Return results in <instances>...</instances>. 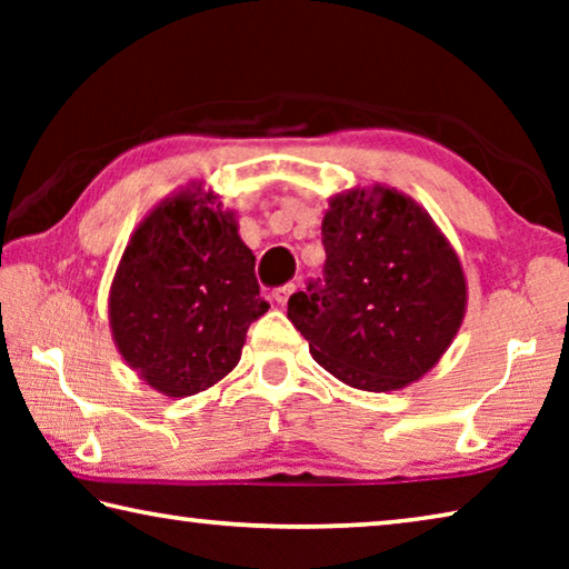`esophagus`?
I'll return each instance as SVG.
<instances>
[{"instance_id":"obj_1","label":"esophagus","mask_w":569,"mask_h":569,"mask_svg":"<svg viewBox=\"0 0 569 569\" xmlns=\"http://www.w3.org/2000/svg\"><path fill=\"white\" fill-rule=\"evenodd\" d=\"M296 291V286L293 283H286V286H281V288H276V291L271 293V298H273V303L276 306H286L288 303V298H291V293Z\"/></svg>"}]
</instances>
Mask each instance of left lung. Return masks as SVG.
<instances>
[{"mask_svg": "<svg viewBox=\"0 0 569 569\" xmlns=\"http://www.w3.org/2000/svg\"><path fill=\"white\" fill-rule=\"evenodd\" d=\"M323 286L288 298L308 351L346 387L397 391L439 363L467 313L465 268L417 200L397 188L336 192Z\"/></svg>", "mask_w": 569, "mask_h": 569, "instance_id": "1", "label": "left lung"}]
</instances>
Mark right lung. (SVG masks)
I'll return each instance as SVG.
<instances>
[{
  "instance_id": "1",
  "label": "right lung",
  "mask_w": 569,
  "mask_h": 569,
  "mask_svg": "<svg viewBox=\"0 0 569 569\" xmlns=\"http://www.w3.org/2000/svg\"><path fill=\"white\" fill-rule=\"evenodd\" d=\"M218 198L203 180L162 198L132 230L110 286L114 346L172 399L223 381L248 326L268 311L253 250L238 236L236 210Z\"/></svg>"
}]
</instances>
